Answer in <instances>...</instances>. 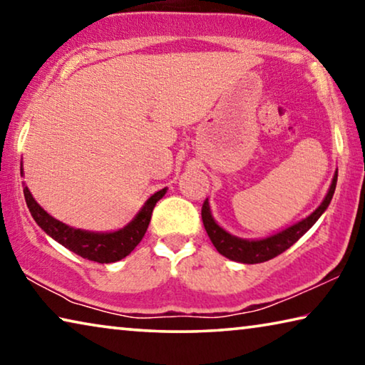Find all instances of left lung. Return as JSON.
Masks as SVG:
<instances>
[{"label":"left lung","mask_w":365,"mask_h":365,"mask_svg":"<svg viewBox=\"0 0 365 365\" xmlns=\"http://www.w3.org/2000/svg\"><path fill=\"white\" fill-rule=\"evenodd\" d=\"M336 180H338V169L335 170V175L331 178V185L329 191H327L324 201L320 202V206L316 209V211L309 214L306 219H301L299 222H296V224L283 228L282 232L269 235V237L265 238L246 240V238H240V237H235L232 233H228L225 228H222L212 217L211 206H209L207 197L201 209L202 224H205L206 232L209 235V238H211L212 245L215 246V250H217L222 256L230 259V261L242 262V264L265 262L272 257L282 255L283 251H287L289 246H293L302 237V235L309 230V228L316 224L320 215L327 211V207L330 205L333 193H335V188H336Z\"/></svg>","instance_id":"8db88e82"}]
</instances>
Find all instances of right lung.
Wrapping results in <instances>:
<instances>
[{
	"instance_id": "add662e5",
	"label": "right lung",
	"mask_w": 365,
	"mask_h": 365,
	"mask_svg": "<svg viewBox=\"0 0 365 365\" xmlns=\"http://www.w3.org/2000/svg\"><path fill=\"white\" fill-rule=\"evenodd\" d=\"M21 175H24L22 168ZM165 193H168V188H163L151 195L146 200L145 205L141 206L137 215H135L125 227L119 228V230L90 232L82 230V228H73L64 224V222L54 219L53 215H49L45 209L35 201V197L30 193V190L27 187H24V196H26L29 211L41 230L49 235L53 240H56L59 245H63L64 248L76 252L80 257L100 264L120 261V259L128 256L135 248H137L141 238L145 237L148 225H150L154 206H156V202Z\"/></svg>"
}]
</instances>
